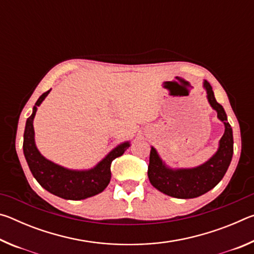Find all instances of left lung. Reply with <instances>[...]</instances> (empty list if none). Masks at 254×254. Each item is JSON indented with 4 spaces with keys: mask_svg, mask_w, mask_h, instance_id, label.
I'll return each instance as SVG.
<instances>
[{
    "mask_svg": "<svg viewBox=\"0 0 254 254\" xmlns=\"http://www.w3.org/2000/svg\"><path fill=\"white\" fill-rule=\"evenodd\" d=\"M210 106L217 112V117L224 123L225 132L220 140L217 152L207 162L197 168L177 169L167 168L158 156L156 149L151 148L148 166V177L154 188L166 195L176 198H195L209 191L224 177L233 156V132L227 122L223 106L215 100L212 86L204 81Z\"/></svg>",
    "mask_w": 254,
    "mask_h": 254,
    "instance_id": "1",
    "label": "left lung"
}]
</instances>
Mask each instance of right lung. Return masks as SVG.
Returning a JSON list of instances; mask_svg holds the SVG:
<instances>
[{"label": "right lung", "mask_w": 254, "mask_h": 254, "mask_svg": "<svg viewBox=\"0 0 254 254\" xmlns=\"http://www.w3.org/2000/svg\"><path fill=\"white\" fill-rule=\"evenodd\" d=\"M49 92L50 89L38 98L36 105L33 106L31 117L28 118L25 123L23 153L29 168L33 177L46 190L64 199L79 200L100 194L107 187L111 180L112 161L115 158L122 156L130 144L128 142L120 144L91 170H69L47 160L45 157L41 156L34 144L33 118L36 115L37 106L41 104Z\"/></svg>", "instance_id": "add662e5"}]
</instances>
